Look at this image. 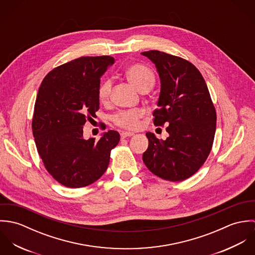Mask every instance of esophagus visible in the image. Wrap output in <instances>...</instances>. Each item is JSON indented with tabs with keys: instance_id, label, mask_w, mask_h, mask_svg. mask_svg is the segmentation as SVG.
Wrapping results in <instances>:
<instances>
[{
	"instance_id": "esophagus-1",
	"label": "esophagus",
	"mask_w": 255,
	"mask_h": 255,
	"mask_svg": "<svg viewBox=\"0 0 255 255\" xmlns=\"http://www.w3.org/2000/svg\"><path fill=\"white\" fill-rule=\"evenodd\" d=\"M134 133L133 132H129V131H123L122 133H121V137L122 138H126V137H128V136H132Z\"/></svg>"
}]
</instances>
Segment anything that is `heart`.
<instances>
[{
	"mask_svg": "<svg viewBox=\"0 0 255 255\" xmlns=\"http://www.w3.org/2000/svg\"><path fill=\"white\" fill-rule=\"evenodd\" d=\"M126 77L129 83L139 92L142 90H150L155 83V76L153 72L144 65L135 64L128 67L126 72ZM112 80L110 78L104 79L98 87V99L101 103L108 102L112 90ZM142 111H121L113 117L114 123L124 128L134 129L139 127L140 119L142 118Z\"/></svg>",
	"mask_w": 255,
	"mask_h": 255,
	"instance_id": "b5f03b06",
	"label": "heart"
}]
</instances>
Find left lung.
Returning a JSON list of instances; mask_svg holds the SVG:
<instances>
[{"instance_id": "8db88e82", "label": "left lung", "mask_w": 255, "mask_h": 255, "mask_svg": "<svg viewBox=\"0 0 255 255\" xmlns=\"http://www.w3.org/2000/svg\"><path fill=\"white\" fill-rule=\"evenodd\" d=\"M141 55L155 65L160 77L154 125H169L165 140L146 133L149 144L142 159L157 177L181 182L199 170L211 151L216 111L203 76L191 63L157 50Z\"/></svg>"}]
</instances>
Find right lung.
I'll return each mask as SVG.
<instances>
[{
	"label": "right lung",
	"instance_id": "add662e5",
	"mask_svg": "<svg viewBox=\"0 0 255 255\" xmlns=\"http://www.w3.org/2000/svg\"><path fill=\"white\" fill-rule=\"evenodd\" d=\"M114 62L110 56L75 59L48 73L39 87L32 120L37 150L47 171L65 186L83 187L100 179L120 141L116 130L98 141L83 138L86 119L99 109L100 78Z\"/></svg>",
	"mask_w": 255,
	"mask_h": 255
}]
</instances>
